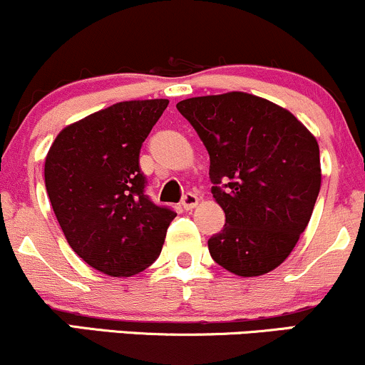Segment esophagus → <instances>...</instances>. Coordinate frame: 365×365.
Listing matches in <instances>:
<instances>
[{"label":"esophagus","instance_id":"34e87169","mask_svg":"<svg viewBox=\"0 0 365 365\" xmlns=\"http://www.w3.org/2000/svg\"><path fill=\"white\" fill-rule=\"evenodd\" d=\"M196 205H198V196L195 193H186L182 196V207L186 208V210H191Z\"/></svg>","mask_w":365,"mask_h":365}]
</instances>
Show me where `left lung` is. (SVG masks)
<instances>
[{
	"mask_svg": "<svg viewBox=\"0 0 365 365\" xmlns=\"http://www.w3.org/2000/svg\"><path fill=\"white\" fill-rule=\"evenodd\" d=\"M210 155L212 195L226 214L208 240L220 267L237 276L271 272L305 231L321 190L315 138L288 110L247 93L178 103Z\"/></svg>",
	"mask_w": 365,
	"mask_h": 365,
	"instance_id": "left-lung-1",
	"label": "left lung"
}]
</instances>
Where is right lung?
<instances>
[{"label": "right lung", "instance_id": "obj_1", "mask_svg": "<svg viewBox=\"0 0 365 365\" xmlns=\"http://www.w3.org/2000/svg\"><path fill=\"white\" fill-rule=\"evenodd\" d=\"M167 100L122 101L65 128L44 182L73 252L96 271L129 277L158 259L175 212L151 202L139 153Z\"/></svg>", "mask_w": 365, "mask_h": 365}]
</instances>
